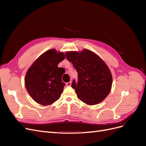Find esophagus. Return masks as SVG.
Returning <instances> with one entry per match:
<instances>
[{
  "instance_id": "1",
  "label": "esophagus",
  "mask_w": 146,
  "mask_h": 146,
  "mask_svg": "<svg viewBox=\"0 0 146 146\" xmlns=\"http://www.w3.org/2000/svg\"><path fill=\"white\" fill-rule=\"evenodd\" d=\"M71 83H72V82H68V83H66V85H67L68 86H69L71 85Z\"/></svg>"
}]
</instances>
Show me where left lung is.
Here are the masks:
<instances>
[{
	"instance_id": "left-lung-1",
	"label": "left lung",
	"mask_w": 146,
	"mask_h": 146,
	"mask_svg": "<svg viewBox=\"0 0 146 146\" xmlns=\"http://www.w3.org/2000/svg\"><path fill=\"white\" fill-rule=\"evenodd\" d=\"M66 56L78 72V82L74 80L72 87L77 98L89 105L102 102L111 91L113 78L105 61L90 50L68 51Z\"/></svg>"
}]
</instances>
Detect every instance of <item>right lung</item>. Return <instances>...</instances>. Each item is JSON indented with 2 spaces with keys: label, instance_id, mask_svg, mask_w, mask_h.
<instances>
[{
  "label": "right lung",
  "instance_id": "add662e5",
  "mask_svg": "<svg viewBox=\"0 0 146 146\" xmlns=\"http://www.w3.org/2000/svg\"><path fill=\"white\" fill-rule=\"evenodd\" d=\"M64 58V53L52 48L43 53L29 68L25 88L38 104L47 106L60 99L65 85L61 80L65 70L58 64Z\"/></svg>",
  "mask_w": 146,
  "mask_h": 146
}]
</instances>
